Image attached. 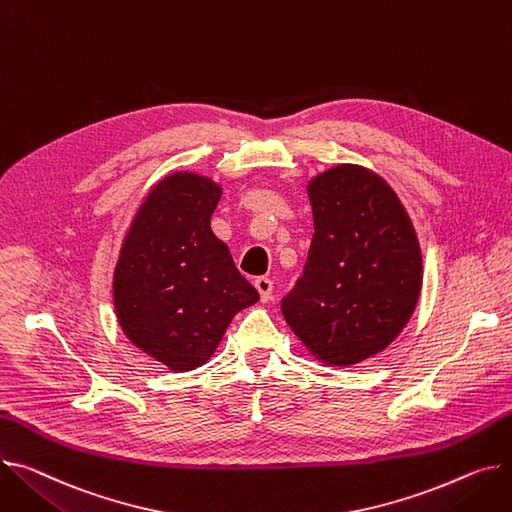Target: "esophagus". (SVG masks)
<instances>
[{
    "label": "esophagus",
    "instance_id": "34e87169",
    "mask_svg": "<svg viewBox=\"0 0 512 512\" xmlns=\"http://www.w3.org/2000/svg\"><path fill=\"white\" fill-rule=\"evenodd\" d=\"M255 288H257V292H259V296H261V300L263 302H267V300H271V292H274V282H271L269 278H257L255 280Z\"/></svg>",
    "mask_w": 512,
    "mask_h": 512
}]
</instances>
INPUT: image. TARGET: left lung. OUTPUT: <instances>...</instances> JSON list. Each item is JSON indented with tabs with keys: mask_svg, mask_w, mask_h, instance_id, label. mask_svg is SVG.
Here are the masks:
<instances>
[{
	"mask_svg": "<svg viewBox=\"0 0 512 512\" xmlns=\"http://www.w3.org/2000/svg\"><path fill=\"white\" fill-rule=\"evenodd\" d=\"M306 191L315 234L282 313L311 356L352 366L383 352L414 315L420 243L397 193L364 166L337 164Z\"/></svg>",
	"mask_w": 512,
	"mask_h": 512,
	"instance_id": "obj_1",
	"label": "left lung"
}]
</instances>
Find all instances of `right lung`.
<instances>
[{"label":"right lung","mask_w":512,"mask_h":512,"mask_svg":"<svg viewBox=\"0 0 512 512\" xmlns=\"http://www.w3.org/2000/svg\"><path fill=\"white\" fill-rule=\"evenodd\" d=\"M220 197L222 187L208 177L166 175L133 216L115 265L123 333L175 372L206 364L232 317L259 300L212 232Z\"/></svg>","instance_id":"obj_1"}]
</instances>
